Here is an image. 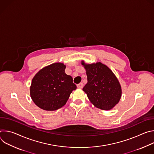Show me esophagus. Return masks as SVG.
Segmentation results:
<instances>
[{"mask_svg": "<svg viewBox=\"0 0 154 154\" xmlns=\"http://www.w3.org/2000/svg\"><path fill=\"white\" fill-rule=\"evenodd\" d=\"M77 88H82L83 86V85L82 83H80L77 84Z\"/></svg>", "mask_w": 154, "mask_h": 154, "instance_id": "obj_1", "label": "esophagus"}]
</instances>
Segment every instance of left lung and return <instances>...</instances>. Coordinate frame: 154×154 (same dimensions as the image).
<instances>
[{"label":"left lung","instance_id":"obj_1","mask_svg":"<svg viewBox=\"0 0 154 154\" xmlns=\"http://www.w3.org/2000/svg\"><path fill=\"white\" fill-rule=\"evenodd\" d=\"M86 70L88 83L83 87L90 101L103 110L113 108L121 97V87L118 80L106 65L99 62L91 64L82 63Z\"/></svg>","mask_w":154,"mask_h":154}]
</instances>
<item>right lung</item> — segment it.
Masks as SVG:
<instances>
[{"label":"right lung","mask_w":154,"mask_h":154,"mask_svg":"<svg viewBox=\"0 0 154 154\" xmlns=\"http://www.w3.org/2000/svg\"><path fill=\"white\" fill-rule=\"evenodd\" d=\"M63 63H53L41 69L33 77L30 96L40 108L54 111L64 106L77 88L72 77L64 72Z\"/></svg>","instance_id":"obj_1"}]
</instances>
